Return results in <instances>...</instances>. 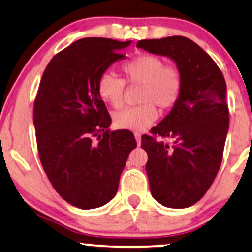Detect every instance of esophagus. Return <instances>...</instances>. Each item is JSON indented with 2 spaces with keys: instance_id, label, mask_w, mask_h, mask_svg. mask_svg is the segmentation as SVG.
I'll list each match as a JSON object with an SVG mask.
<instances>
[{
  "instance_id": "1",
  "label": "esophagus",
  "mask_w": 252,
  "mask_h": 252,
  "mask_svg": "<svg viewBox=\"0 0 252 252\" xmlns=\"http://www.w3.org/2000/svg\"><path fill=\"white\" fill-rule=\"evenodd\" d=\"M135 138H136L137 145H141V142H142V135H141V133L135 132Z\"/></svg>"
}]
</instances>
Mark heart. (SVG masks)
Here are the masks:
<instances>
[{
  "label": "heart",
  "mask_w": 252,
  "mask_h": 252,
  "mask_svg": "<svg viewBox=\"0 0 252 252\" xmlns=\"http://www.w3.org/2000/svg\"><path fill=\"white\" fill-rule=\"evenodd\" d=\"M123 73L131 84L144 85L142 104L126 107L114 114V124L120 129L142 131L158 117L155 104L167 109L180 96L181 75L176 67L165 65L164 60L154 55H142L123 65ZM97 94L104 103L120 108L123 103L124 81L111 73H103L97 80Z\"/></svg>",
  "instance_id": "heart-1"
}]
</instances>
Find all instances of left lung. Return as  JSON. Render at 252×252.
Returning a JSON list of instances; mask_svg holds the SVG:
<instances>
[{"instance_id":"left-lung-1","label":"left lung","mask_w":252,"mask_h":252,"mask_svg":"<svg viewBox=\"0 0 252 252\" xmlns=\"http://www.w3.org/2000/svg\"><path fill=\"white\" fill-rule=\"evenodd\" d=\"M137 47L176 63L180 96L168 115L152 128L166 143L142 136L150 190L168 208H187L208 190L221 166L229 129L227 85L214 60L183 36L139 40Z\"/></svg>"}]
</instances>
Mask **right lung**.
Segmentation results:
<instances>
[{"label":"right lung","mask_w":252,"mask_h":252,"mask_svg":"<svg viewBox=\"0 0 252 252\" xmlns=\"http://www.w3.org/2000/svg\"><path fill=\"white\" fill-rule=\"evenodd\" d=\"M132 41L89 37L51 59L34 101L38 154L59 195L80 209L106 205L116 195L132 132H110L111 119L97 80Z\"/></svg>","instance_id":"1"}]
</instances>
